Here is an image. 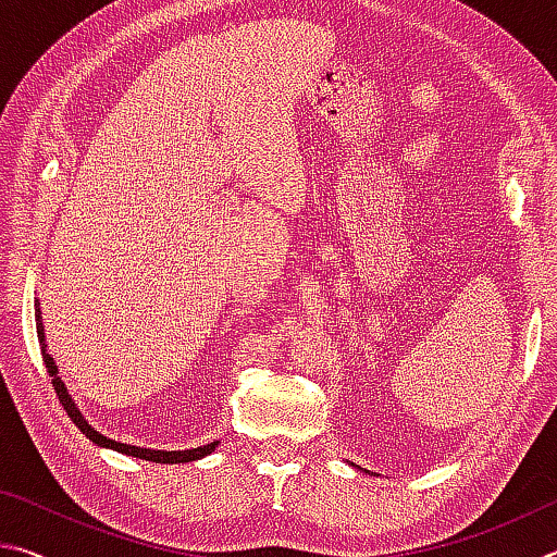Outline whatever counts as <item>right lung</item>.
Instances as JSON below:
<instances>
[{
  "label": "right lung",
  "mask_w": 557,
  "mask_h": 557,
  "mask_svg": "<svg viewBox=\"0 0 557 557\" xmlns=\"http://www.w3.org/2000/svg\"><path fill=\"white\" fill-rule=\"evenodd\" d=\"M36 333H38V343H41V355H44V362H46V369L48 374L53 376V388H55V396L58 401H61V406L65 408V413L71 421L81 428V433L85 437H90V441L95 445L100 447H110V450H116L122 455H132V457H139V460H149V462H161V465H178V462H193V460H200V457L210 455L214 450V445L218 443H210V445H200V447H193V450H146V447H136V445H124V443H116V441H110V437H104L95 431V428L85 421L83 413L77 411L73 398L67 396L65 392V384L58 379V367L53 362V357L48 355L46 349V335H44V323H41V310H36Z\"/></svg>",
  "instance_id": "add662e5"
}]
</instances>
